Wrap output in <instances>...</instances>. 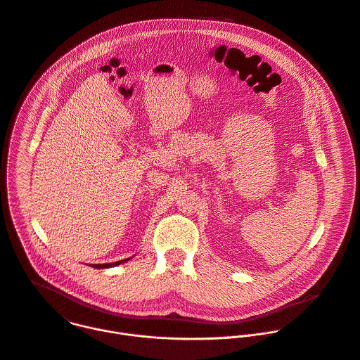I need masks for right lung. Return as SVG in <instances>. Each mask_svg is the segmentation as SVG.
Returning a JSON list of instances; mask_svg holds the SVG:
<instances>
[{
	"label": "right lung",
	"mask_w": 360,
	"mask_h": 360,
	"mask_svg": "<svg viewBox=\"0 0 360 360\" xmlns=\"http://www.w3.org/2000/svg\"><path fill=\"white\" fill-rule=\"evenodd\" d=\"M129 259H126V260H120V262H115V263H108V264H94L93 267L94 269H107V267H112V266H118V264H122V263H124V262H127Z\"/></svg>",
	"instance_id": "right-lung-1"
}]
</instances>
